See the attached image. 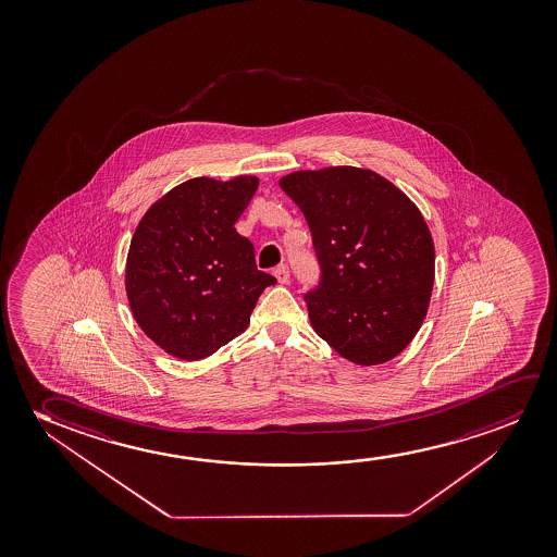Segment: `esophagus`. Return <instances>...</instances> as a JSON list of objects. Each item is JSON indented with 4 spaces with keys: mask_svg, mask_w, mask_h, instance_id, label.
I'll return each instance as SVG.
<instances>
[{
    "mask_svg": "<svg viewBox=\"0 0 557 557\" xmlns=\"http://www.w3.org/2000/svg\"><path fill=\"white\" fill-rule=\"evenodd\" d=\"M274 275L277 277V282L280 283H289V268L285 267V264H282V267H277L274 270Z\"/></svg>",
    "mask_w": 557,
    "mask_h": 557,
    "instance_id": "1",
    "label": "esophagus"
}]
</instances>
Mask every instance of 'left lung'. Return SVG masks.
<instances>
[{"mask_svg":"<svg viewBox=\"0 0 557 557\" xmlns=\"http://www.w3.org/2000/svg\"><path fill=\"white\" fill-rule=\"evenodd\" d=\"M280 186L305 214L320 262V285L305 295L313 331L358 366L396 358L434 287V242L419 207L371 169L297 171Z\"/></svg>","mask_w":557,"mask_h":557,"instance_id":"left-lung-1","label":"left lung"}]
</instances>
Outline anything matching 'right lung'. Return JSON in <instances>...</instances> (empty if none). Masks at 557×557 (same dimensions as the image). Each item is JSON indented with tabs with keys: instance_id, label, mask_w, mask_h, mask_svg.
Instances as JSON below:
<instances>
[{
	"instance_id": "add662e5",
	"label": "right lung",
	"mask_w": 557,
	"mask_h": 557,
	"mask_svg": "<svg viewBox=\"0 0 557 557\" xmlns=\"http://www.w3.org/2000/svg\"><path fill=\"white\" fill-rule=\"evenodd\" d=\"M259 188L257 176H207L158 199L131 239L125 290L148 338L178 359L209 358L244 333L274 275L234 224Z\"/></svg>"
}]
</instances>
